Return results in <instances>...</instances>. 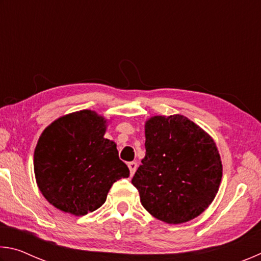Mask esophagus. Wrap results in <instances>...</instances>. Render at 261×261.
Returning <instances> with one entry per match:
<instances>
[{"mask_svg": "<svg viewBox=\"0 0 261 261\" xmlns=\"http://www.w3.org/2000/svg\"><path fill=\"white\" fill-rule=\"evenodd\" d=\"M127 167H129V169H130V174L134 175L136 173V170H137V162H135V161L129 162Z\"/></svg>", "mask_w": 261, "mask_h": 261, "instance_id": "1", "label": "esophagus"}]
</instances>
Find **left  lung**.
<instances>
[{
  "instance_id": "left-lung-1",
  "label": "left lung",
  "mask_w": 261,
  "mask_h": 261,
  "mask_svg": "<svg viewBox=\"0 0 261 261\" xmlns=\"http://www.w3.org/2000/svg\"><path fill=\"white\" fill-rule=\"evenodd\" d=\"M146 154L132 178L149 214L169 224L200 215L214 200L222 163L212 137L183 115L145 123Z\"/></svg>"
}]
</instances>
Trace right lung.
<instances>
[{
    "instance_id": "right-lung-1",
    "label": "right lung",
    "mask_w": 261,
    "mask_h": 261,
    "mask_svg": "<svg viewBox=\"0 0 261 261\" xmlns=\"http://www.w3.org/2000/svg\"><path fill=\"white\" fill-rule=\"evenodd\" d=\"M107 120L93 110L64 115L48 125L34 151V174L42 196L76 216L103 205L112 185L130 170L114 141L105 138Z\"/></svg>"
}]
</instances>
